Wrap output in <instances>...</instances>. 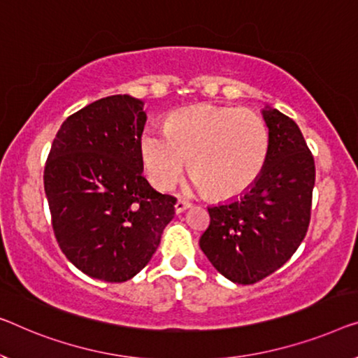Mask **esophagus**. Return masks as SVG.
Returning a JSON list of instances; mask_svg holds the SVG:
<instances>
[{"instance_id": "1", "label": "esophagus", "mask_w": 358, "mask_h": 358, "mask_svg": "<svg viewBox=\"0 0 358 358\" xmlns=\"http://www.w3.org/2000/svg\"><path fill=\"white\" fill-rule=\"evenodd\" d=\"M189 206H191L189 202H186V201H181V199H178L177 202H175V212H177V213L185 212L186 209H188Z\"/></svg>"}]
</instances>
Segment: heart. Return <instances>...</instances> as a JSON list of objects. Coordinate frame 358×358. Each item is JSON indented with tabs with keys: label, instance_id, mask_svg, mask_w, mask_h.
Here are the masks:
<instances>
[{
	"label": "heart",
	"instance_id": "b5f03b06",
	"mask_svg": "<svg viewBox=\"0 0 358 358\" xmlns=\"http://www.w3.org/2000/svg\"><path fill=\"white\" fill-rule=\"evenodd\" d=\"M140 152L154 188H172L191 157L197 188L215 199H231L262 175L270 131L262 117L249 109L199 106L175 114L167 128L146 127Z\"/></svg>",
	"mask_w": 358,
	"mask_h": 358
}]
</instances>
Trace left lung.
Listing matches in <instances>:
<instances>
[{"label":"left lung","instance_id":"1","mask_svg":"<svg viewBox=\"0 0 358 358\" xmlns=\"http://www.w3.org/2000/svg\"><path fill=\"white\" fill-rule=\"evenodd\" d=\"M270 152L257 181L239 199L209 207L199 239L209 262L238 285H254L285 265L310 223L315 162L297 124L280 110H262Z\"/></svg>","mask_w":358,"mask_h":358}]
</instances>
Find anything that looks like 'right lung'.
<instances>
[{
	"mask_svg": "<svg viewBox=\"0 0 358 358\" xmlns=\"http://www.w3.org/2000/svg\"><path fill=\"white\" fill-rule=\"evenodd\" d=\"M143 101L114 94L69 115L45 165L51 225L85 275L124 282L141 271L175 215V197L143 177Z\"/></svg>",
	"mask_w": 358,
	"mask_h": 358,
	"instance_id": "obj_1",
	"label": "right lung"
}]
</instances>
